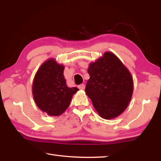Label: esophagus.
Segmentation results:
<instances>
[{"label": "esophagus", "mask_w": 161, "mask_h": 161, "mask_svg": "<svg viewBox=\"0 0 161 161\" xmlns=\"http://www.w3.org/2000/svg\"><path fill=\"white\" fill-rule=\"evenodd\" d=\"M78 88H80V90H84V89H85V85H84V84H80V85H79Z\"/></svg>", "instance_id": "34e87169"}]
</instances>
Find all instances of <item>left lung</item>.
<instances>
[{"mask_svg":"<svg viewBox=\"0 0 161 161\" xmlns=\"http://www.w3.org/2000/svg\"><path fill=\"white\" fill-rule=\"evenodd\" d=\"M90 75L85 92L101 118L111 119L125 111L133 92V77L120 59L111 52L88 65Z\"/></svg>","mask_w":161,"mask_h":161,"instance_id":"1","label":"left lung"}]
</instances>
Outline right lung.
<instances>
[{"label": "right lung", "instance_id": "right-lung-1", "mask_svg": "<svg viewBox=\"0 0 161 161\" xmlns=\"http://www.w3.org/2000/svg\"><path fill=\"white\" fill-rule=\"evenodd\" d=\"M64 66L54 58L46 60L37 70L32 92L36 105L50 116H59L70 105L77 87H68L64 75Z\"/></svg>", "mask_w": 161, "mask_h": 161}]
</instances>
